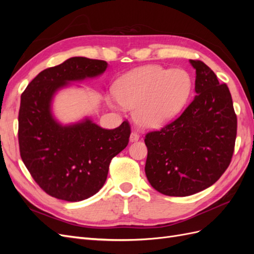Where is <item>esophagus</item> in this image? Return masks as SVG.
Masks as SVG:
<instances>
[{
  "mask_svg": "<svg viewBox=\"0 0 254 254\" xmlns=\"http://www.w3.org/2000/svg\"><path fill=\"white\" fill-rule=\"evenodd\" d=\"M140 139V134L136 131H132L131 134H130V142H135Z\"/></svg>",
  "mask_w": 254,
  "mask_h": 254,
  "instance_id": "obj_1",
  "label": "esophagus"
}]
</instances>
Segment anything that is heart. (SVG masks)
<instances>
[{"instance_id": "1", "label": "heart", "mask_w": 254, "mask_h": 254, "mask_svg": "<svg viewBox=\"0 0 254 254\" xmlns=\"http://www.w3.org/2000/svg\"><path fill=\"white\" fill-rule=\"evenodd\" d=\"M190 90L191 79L188 72L148 65L121 77L108 102L111 106L134 108V119L141 126L158 127L179 113Z\"/></svg>"}]
</instances>
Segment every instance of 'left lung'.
I'll list each match as a JSON object with an SVG mask.
<instances>
[{"mask_svg":"<svg viewBox=\"0 0 254 254\" xmlns=\"http://www.w3.org/2000/svg\"><path fill=\"white\" fill-rule=\"evenodd\" d=\"M196 70L194 97L179 118L145 135V174L161 194L190 196L216 182L234 152L237 118L226 83L201 60Z\"/></svg>","mask_w":254,"mask_h":254,"instance_id":"8db88e82","label":"left lung"}]
</instances>
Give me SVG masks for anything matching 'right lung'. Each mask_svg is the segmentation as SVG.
<instances>
[{"label": "right lung", "mask_w": 254, "mask_h": 254, "mask_svg": "<svg viewBox=\"0 0 254 254\" xmlns=\"http://www.w3.org/2000/svg\"><path fill=\"white\" fill-rule=\"evenodd\" d=\"M107 66L104 60L70 58L40 72L21 95L20 155L36 183L52 197L74 202L96 194L106 182L111 160L128 145L131 129L127 121L111 130L88 119L63 126L51 113L58 89L68 81L95 77Z\"/></svg>", "instance_id": "add662e5"}]
</instances>
